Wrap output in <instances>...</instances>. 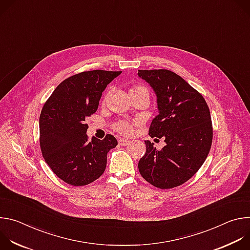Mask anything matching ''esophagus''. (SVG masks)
I'll list each match as a JSON object with an SVG mask.
<instances>
[{"label":"esophagus","mask_w":250,"mask_h":250,"mask_svg":"<svg viewBox=\"0 0 250 250\" xmlns=\"http://www.w3.org/2000/svg\"><path fill=\"white\" fill-rule=\"evenodd\" d=\"M119 145L120 146H127L128 144H129V141L128 140H126V139H123V138H121V139H119Z\"/></svg>","instance_id":"1"}]
</instances>
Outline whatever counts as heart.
Returning <instances> with one entry per match:
<instances>
[{"mask_svg": "<svg viewBox=\"0 0 250 250\" xmlns=\"http://www.w3.org/2000/svg\"><path fill=\"white\" fill-rule=\"evenodd\" d=\"M135 122H130L126 120H122L118 121L114 124V129L119 132L122 135H131L133 132V125H135Z\"/></svg>", "mask_w": 250, "mask_h": 250, "instance_id": "1", "label": "heart"}]
</instances>
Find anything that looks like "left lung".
I'll use <instances>...</instances> for the list:
<instances>
[{
    "mask_svg": "<svg viewBox=\"0 0 250 250\" xmlns=\"http://www.w3.org/2000/svg\"><path fill=\"white\" fill-rule=\"evenodd\" d=\"M155 91L159 114L149 127L151 137H164L157 150L146 140V152L138 162L145 179L159 189L180 186L205 162L212 141V124L206 100L179 75L167 69L138 70Z\"/></svg>",
    "mask_w": 250,
    "mask_h": 250,
    "instance_id": "8db88e82",
    "label": "left lung"
}]
</instances>
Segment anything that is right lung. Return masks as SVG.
Wrapping results in <instances>:
<instances>
[{
    "instance_id": "right-lung-1",
    "label": "right lung",
    "mask_w": 250,
    "mask_h": 250,
    "mask_svg": "<svg viewBox=\"0 0 250 250\" xmlns=\"http://www.w3.org/2000/svg\"><path fill=\"white\" fill-rule=\"evenodd\" d=\"M122 71L92 70L62 81L40 117V145L53 173L72 186L88 185L102 176L106 154L118 146L112 134L89 140L85 120L96 113L102 93Z\"/></svg>"
}]
</instances>
